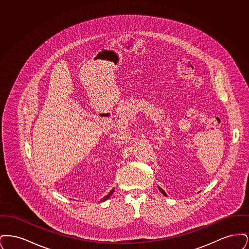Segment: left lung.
<instances>
[{
	"label": "left lung",
	"instance_id": "1",
	"mask_svg": "<svg viewBox=\"0 0 249 249\" xmlns=\"http://www.w3.org/2000/svg\"><path fill=\"white\" fill-rule=\"evenodd\" d=\"M158 188H159V190H160V192H161V193H162L163 195H165V196H167V194H166L165 191H164V190H162V189H160V187H158Z\"/></svg>",
	"mask_w": 249,
	"mask_h": 249
}]
</instances>
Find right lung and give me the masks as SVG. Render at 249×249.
Returning <instances> with one entry per match:
<instances>
[{"instance_id": "add662e5", "label": "right lung", "mask_w": 249, "mask_h": 249, "mask_svg": "<svg viewBox=\"0 0 249 249\" xmlns=\"http://www.w3.org/2000/svg\"><path fill=\"white\" fill-rule=\"evenodd\" d=\"M114 191H115V190L113 189V190H111V191H110V192H109V193L107 194V196H105V197H104V198H103V199H102V200L100 201V202H102V201H107V199H108V198H109V197H110V196H111V195L113 194V192H114Z\"/></svg>"}]
</instances>
